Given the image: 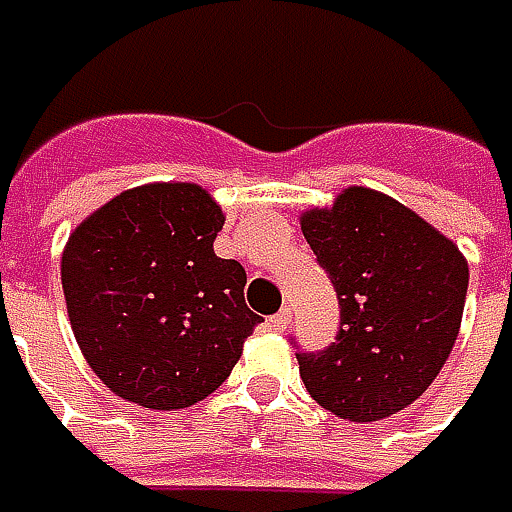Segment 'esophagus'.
Returning <instances> with one entry per match:
<instances>
[{"mask_svg":"<svg viewBox=\"0 0 512 512\" xmlns=\"http://www.w3.org/2000/svg\"><path fill=\"white\" fill-rule=\"evenodd\" d=\"M288 322H291V308H282L279 314L270 317V328L273 331H282V328H288Z\"/></svg>","mask_w":512,"mask_h":512,"instance_id":"34e87169","label":"esophagus"}]
</instances>
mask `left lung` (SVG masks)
I'll return each mask as SVG.
<instances>
[{
	"instance_id": "8db88e82",
	"label": "left lung",
	"mask_w": 512,
	"mask_h": 512,
	"mask_svg": "<svg viewBox=\"0 0 512 512\" xmlns=\"http://www.w3.org/2000/svg\"><path fill=\"white\" fill-rule=\"evenodd\" d=\"M299 224L340 299L337 343L296 354L299 377L343 421L389 418L447 363L470 285L467 259L415 210L369 187H345Z\"/></svg>"
}]
</instances>
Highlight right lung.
Returning <instances> with one entry per match:
<instances>
[{
  "label": "right lung",
  "instance_id": "right-lung-1",
  "mask_svg": "<svg viewBox=\"0 0 512 512\" xmlns=\"http://www.w3.org/2000/svg\"><path fill=\"white\" fill-rule=\"evenodd\" d=\"M224 213L187 181L120 192L83 218L60 276L74 340L117 397L175 412L213 395L262 322L247 273L213 250Z\"/></svg>",
  "mask_w": 512,
  "mask_h": 512
}]
</instances>
